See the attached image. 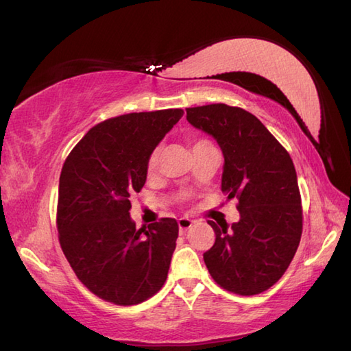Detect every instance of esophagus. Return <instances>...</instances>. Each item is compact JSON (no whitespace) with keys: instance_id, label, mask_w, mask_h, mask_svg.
Returning <instances> with one entry per match:
<instances>
[{"instance_id":"1","label":"esophagus","mask_w":351,"mask_h":351,"mask_svg":"<svg viewBox=\"0 0 351 351\" xmlns=\"http://www.w3.org/2000/svg\"><path fill=\"white\" fill-rule=\"evenodd\" d=\"M178 223V228H180V232H186L188 228L192 227V224H194V221L189 219V218H180L177 221Z\"/></svg>"}]
</instances>
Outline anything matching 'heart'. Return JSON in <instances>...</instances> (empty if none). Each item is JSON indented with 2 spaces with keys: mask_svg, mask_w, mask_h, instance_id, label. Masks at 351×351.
I'll list each match as a JSON object with an SVG mask.
<instances>
[{
  "mask_svg": "<svg viewBox=\"0 0 351 351\" xmlns=\"http://www.w3.org/2000/svg\"><path fill=\"white\" fill-rule=\"evenodd\" d=\"M206 144H210V142L206 141V139H202V138L192 139L191 141L192 152H194V149H197V148H199V147L206 145ZM159 160H160V152H159V149H154V152L149 154L148 160H147V167H145L147 177H153L157 173V168H159Z\"/></svg>",
  "mask_w": 351,
  "mask_h": 351,
  "instance_id": "b5f03b06",
  "label": "heart"
}]
</instances>
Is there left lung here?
I'll return each instance as SVG.
<instances>
[{
	"instance_id": "1",
	"label": "left lung",
	"mask_w": 351,
	"mask_h": 351,
	"mask_svg": "<svg viewBox=\"0 0 351 351\" xmlns=\"http://www.w3.org/2000/svg\"><path fill=\"white\" fill-rule=\"evenodd\" d=\"M189 123L212 134L224 154L221 191L238 199L239 221L215 224V244L203 254L221 288L239 295L269 289L300 244L303 209L289 153L268 128L241 107L223 103L186 109Z\"/></svg>"
}]
</instances>
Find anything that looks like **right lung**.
Returning a JSON list of instances; mask_svg holds the SVG:
<instances>
[{
	"mask_svg": "<svg viewBox=\"0 0 351 351\" xmlns=\"http://www.w3.org/2000/svg\"><path fill=\"white\" fill-rule=\"evenodd\" d=\"M182 109L127 113L92 127L63 163L57 230L63 254L92 294L118 306L145 302L167 280L174 218L139 230L130 197L147 180V160Z\"/></svg>",
	"mask_w": 351,
	"mask_h": 351,
	"instance_id": "1",
	"label": "right lung"
}]
</instances>
